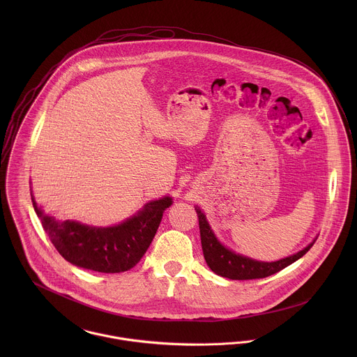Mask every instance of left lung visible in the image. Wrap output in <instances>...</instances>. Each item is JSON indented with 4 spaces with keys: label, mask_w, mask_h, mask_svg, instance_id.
<instances>
[{
    "label": "left lung",
    "mask_w": 357,
    "mask_h": 357,
    "mask_svg": "<svg viewBox=\"0 0 357 357\" xmlns=\"http://www.w3.org/2000/svg\"><path fill=\"white\" fill-rule=\"evenodd\" d=\"M195 210H197V214L199 218L202 250H204V259H206L208 268L214 273H217L222 278L232 279V280H250V279H261V278L271 276L306 255L307 250L314 243V242H312L310 245L306 246L304 250L298 252L297 255L286 257V258L275 261V262L255 261V259L243 257V255H235L229 249L224 248L217 241L213 231L210 229L201 208L195 207Z\"/></svg>",
    "instance_id": "1"
}]
</instances>
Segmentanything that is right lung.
Segmentation results:
<instances>
[{
	"mask_svg": "<svg viewBox=\"0 0 357 357\" xmlns=\"http://www.w3.org/2000/svg\"><path fill=\"white\" fill-rule=\"evenodd\" d=\"M31 201L60 255L73 265L104 273L128 271L142 259L153 242L165 208L172 204V198L165 197L146 204L142 211L119 225L96 228L70 220L59 221L47 215L33 195Z\"/></svg>",
	"mask_w": 357,
	"mask_h": 357,
	"instance_id": "add662e5",
	"label": "right lung"
}]
</instances>
